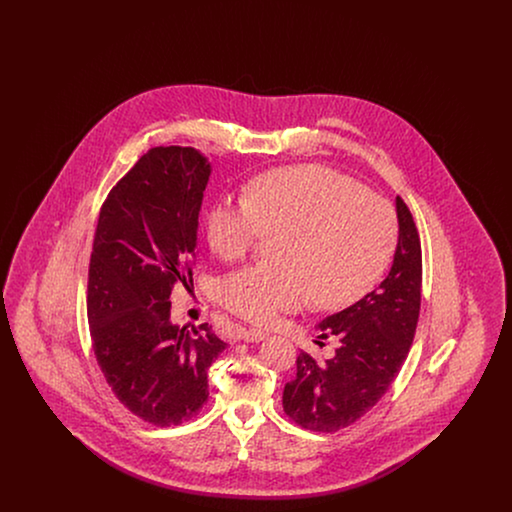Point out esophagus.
Segmentation results:
<instances>
[{"label": "esophagus", "mask_w": 512, "mask_h": 512, "mask_svg": "<svg viewBox=\"0 0 512 512\" xmlns=\"http://www.w3.org/2000/svg\"><path fill=\"white\" fill-rule=\"evenodd\" d=\"M268 332L257 330V328H240L238 330V340L247 341V343H259L267 338Z\"/></svg>", "instance_id": "34e87169"}]
</instances>
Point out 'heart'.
<instances>
[{
	"label": "heart",
	"mask_w": 512,
	"mask_h": 512,
	"mask_svg": "<svg viewBox=\"0 0 512 512\" xmlns=\"http://www.w3.org/2000/svg\"><path fill=\"white\" fill-rule=\"evenodd\" d=\"M265 234H280L276 263L238 268L220 282V301L238 317L268 324L311 297L336 309L368 292L397 244L390 203L340 172L305 165L263 174L245 197L220 199L207 240L224 261L242 259Z\"/></svg>",
	"instance_id": "obj_1"
}]
</instances>
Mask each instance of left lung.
<instances>
[{"label":"left lung","instance_id":"1","mask_svg":"<svg viewBox=\"0 0 512 512\" xmlns=\"http://www.w3.org/2000/svg\"><path fill=\"white\" fill-rule=\"evenodd\" d=\"M395 211L399 238L388 276L374 292L318 324L320 336H336L340 347L326 361L301 351L297 374L284 388V411L307 430L338 432L365 416L407 359L420 313L422 251L413 215L399 195Z\"/></svg>","mask_w":512,"mask_h":512}]
</instances>
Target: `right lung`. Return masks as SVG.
Here are the masks:
<instances>
[{"instance_id": "add662e5", "label": "right lung", "mask_w": 512, "mask_h": 512, "mask_svg": "<svg viewBox=\"0 0 512 512\" xmlns=\"http://www.w3.org/2000/svg\"><path fill=\"white\" fill-rule=\"evenodd\" d=\"M211 163L194 147H153L109 192L88 272V322L99 368L122 405L176 426L209 397V366L226 349L209 328L171 320L176 282H192L197 219Z\"/></svg>"}]
</instances>
